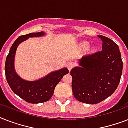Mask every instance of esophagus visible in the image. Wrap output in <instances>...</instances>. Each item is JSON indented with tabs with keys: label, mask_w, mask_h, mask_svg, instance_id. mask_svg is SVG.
<instances>
[{
	"label": "esophagus",
	"mask_w": 128,
	"mask_h": 128,
	"mask_svg": "<svg viewBox=\"0 0 128 128\" xmlns=\"http://www.w3.org/2000/svg\"><path fill=\"white\" fill-rule=\"evenodd\" d=\"M74 62H68V64H67V68H68V69L70 70V71L71 70V69L74 67Z\"/></svg>",
	"instance_id": "obj_1"
}]
</instances>
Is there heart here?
<instances>
[{
    "label": "heart",
    "instance_id": "1",
    "mask_svg": "<svg viewBox=\"0 0 128 128\" xmlns=\"http://www.w3.org/2000/svg\"><path fill=\"white\" fill-rule=\"evenodd\" d=\"M79 47L81 50H86L88 49V48L90 47V44L88 42H86V41H84V42H80L79 44Z\"/></svg>",
    "mask_w": 128,
    "mask_h": 128
}]
</instances>
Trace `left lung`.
Masks as SVG:
<instances>
[{"mask_svg":"<svg viewBox=\"0 0 128 128\" xmlns=\"http://www.w3.org/2000/svg\"><path fill=\"white\" fill-rule=\"evenodd\" d=\"M98 36L103 42L102 50L82 56L79 66L70 71L74 97L90 104L99 103L115 92L123 69L118 46L108 37Z\"/></svg>","mask_w":128,"mask_h":128,"instance_id":"obj_1","label":"left lung"}]
</instances>
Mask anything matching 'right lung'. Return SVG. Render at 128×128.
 <instances>
[{"mask_svg": "<svg viewBox=\"0 0 128 128\" xmlns=\"http://www.w3.org/2000/svg\"><path fill=\"white\" fill-rule=\"evenodd\" d=\"M45 34L44 32H40L19 36L12 44L6 58L5 75L9 86L14 93L28 103L38 104L48 101L54 94L56 86L63 76L69 72L68 68H64L50 72L43 78L34 81L22 79L16 72L14 58L19 44L29 38L41 37Z\"/></svg>", "mask_w": 128, "mask_h": 128, "instance_id": "add662e5", "label": "right lung"}]
</instances>
